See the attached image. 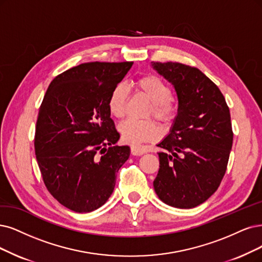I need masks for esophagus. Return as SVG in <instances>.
<instances>
[{
    "label": "esophagus",
    "mask_w": 262,
    "mask_h": 262,
    "mask_svg": "<svg viewBox=\"0 0 262 262\" xmlns=\"http://www.w3.org/2000/svg\"><path fill=\"white\" fill-rule=\"evenodd\" d=\"M130 152L133 156H142L143 153H146V150L140 147H136V146H132L130 147Z\"/></svg>",
    "instance_id": "1"
}]
</instances>
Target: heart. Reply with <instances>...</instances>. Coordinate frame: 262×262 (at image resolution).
<instances>
[{
  "label": "heart",
  "mask_w": 262,
  "mask_h": 262,
  "mask_svg": "<svg viewBox=\"0 0 262 262\" xmlns=\"http://www.w3.org/2000/svg\"><path fill=\"white\" fill-rule=\"evenodd\" d=\"M135 89L151 102L147 115H153L163 124H170L177 115V105L171 98L170 86L154 74L142 75L135 81ZM129 100V91L124 83L116 84L108 98V109L114 118L122 119ZM122 139L132 146L158 140L162 135L161 126L152 120L127 119L119 125Z\"/></svg>",
  "instance_id": "b5f03b06"
}]
</instances>
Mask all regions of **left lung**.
I'll return each instance as SVG.
<instances>
[{"mask_svg": "<svg viewBox=\"0 0 262 262\" xmlns=\"http://www.w3.org/2000/svg\"><path fill=\"white\" fill-rule=\"evenodd\" d=\"M178 97V114L158 147L160 168L153 187L177 208H193L209 199L224 178L233 143L231 115L218 86L198 68L152 62Z\"/></svg>", "mask_w": 262, "mask_h": 262, "instance_id": "8db88e82", "label": "left lung"}]
</instances>
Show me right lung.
I'll return each instance as SVG.
<instances>
[{"mask_svg":"<svg viewBox=\"0 0 262 262\" xmlns=\"http://www.w3.org/2000/svg\"><path fill=\"white\" fill-rule=\"evenodd\" d=\"M133 63H82L57 75L45 93L35 125L36 161L48 192L75 212L108 201L129 158V147L115 146L120 134L108 98Z\"/></svg>","mask_w":262,"mask_h":262,"instance_id":"right-lung-1","label":"right lung"}]
</instances>
